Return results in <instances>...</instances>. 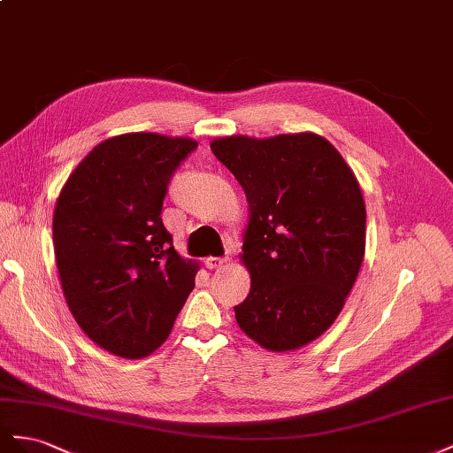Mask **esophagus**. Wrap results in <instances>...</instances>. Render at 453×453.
<instances>
[{
  "mask_svg": "<svg viewBox=\"0 0 453 453\" xmlns=\"http://www.w3.org/2000/svg\"><path fill=\"white\" fill-rule=\"evenodd\" d=\"M226 262H227V257H216V256H211V257H206L204 265L209 267V269H219V267H222Z\"/></svg>",
  "mask_w": 453,
  "mask_h": 453,
  "instance_id": "esophagus-1",
  "label": "esophagus"
}]
</instances>
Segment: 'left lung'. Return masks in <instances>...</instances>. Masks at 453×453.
<instances>
[{"mask_svg": "<svg viewBox=\"0 0 453 453\" xmlns=\"http://www.w3.org/2000/svg\"><path fill=\"white\" fill-rule=\"evenodd\" d=\"M249 201L241 260L250 292L241 330L269 351L325 334L343 309L366 247V206L353 171L313 133L226 136L211 144Z\"/></svg>", "mask_w": 453, "mask_h": 453, "instance_id": "8db88e82", "label": "left lung"}]
</instances>
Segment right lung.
Instances as JSON below:
<instances>
[{"instance_id":"1","label":"right lung","mask_w":453,"mask_h":453,"mask_svg":"<svg viewBox=\"0 0 453 453\" xmlns=\"http://www.w3.org/2000/svg\"><path fill=\"white\" fill-rule=\"evenodd\" d=\"M197 148L155 133L113 136L77 165L57 199L53 242L64 298L81 330L123 358L153 353L196 287L161 211L174 171Z\"/></svg>"}]
</instances>
